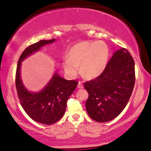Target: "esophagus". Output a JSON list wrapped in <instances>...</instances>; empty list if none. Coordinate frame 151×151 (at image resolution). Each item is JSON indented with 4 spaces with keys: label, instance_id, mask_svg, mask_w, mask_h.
Instances as JSON below:
<instances>
[{
    "label": "esophagus",
    "instance_id": "1",
    "mask_svg": "<svg viewBox=\"0 0 151 151\" xmlns=\"http://www.w3.org/2000/svg\"><path fill=\"white\" fill-rule=\"evenodd\" d=\"M83 87H84V86H83V84H82V82H78V88H82Z\"/></svg>",
    "mask_w": 151,
    "mask_h": 151
}]
</instances>
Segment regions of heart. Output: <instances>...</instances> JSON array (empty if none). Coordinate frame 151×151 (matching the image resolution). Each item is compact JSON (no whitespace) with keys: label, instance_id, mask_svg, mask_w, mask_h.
<instances>
[{"label":"heart","instance_id":"1","mask_svg":"<svg viewBox=\"0 0 151 151\" xmlns=\"http://www.w3.org/2000/svg\"><path fill=\"white\" fill-rule=\"evenodd\" d=\"M109 49L104 42L83 41L73 45L69 51V57L64 58L63 67L69 78H75L81 65L82 73L88 78H96L106 68Z\"/></svg>","mask_w":151,"mask_h":151}]
</instances>
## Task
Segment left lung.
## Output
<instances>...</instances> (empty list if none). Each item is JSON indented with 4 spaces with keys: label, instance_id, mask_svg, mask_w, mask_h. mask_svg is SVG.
I'll use <instances>...</instances> for the list:
<instances>
[{
    "label": "left lung",
    "instance_id": "left-lung-1",
    "mask_svg": "<svg viewBox=\"0 0 151 151\" xmlns=\"http://www.w3.org/2000/svg\"><path fill=\"white\" fill-rule=\"evenodd\" d=\"M135 81V63L131 53L124 48L116 51L104 71L84 83L88 93L85 106L91 118L106 122L118 116L129 102Z\"/></svg>",
    "mask_w": 151,
    "mask_h": 151
}]
</instances>
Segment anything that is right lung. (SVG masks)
<instances>
[{
	"instance_id": "obj_1",
	"label": "right lung",
	"mask_w": 151,
	"mask_h": 151,
	"mask_svg": "<svg viewBox=\"0 0 151 151\" xmlns=\"http://www.w3.org/2000/svg\"><path fill=\"white\" fill-rule=\"evenodd\" d=\"M55 41V39L42 40L27 47L18 60L16 73V90L24 111L33 120L47 125L55 123L63 116L67 100L76 89L78 82L64 79L55 72L42 91L29 92L22 84L20 66L21 62L28 56L40 50L44 45Z\"/></svg>"
}]
</instances>
